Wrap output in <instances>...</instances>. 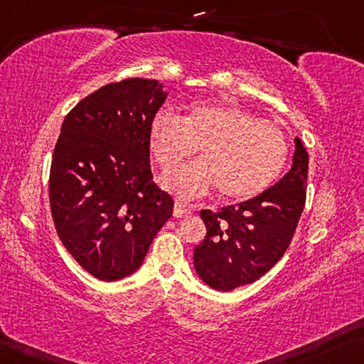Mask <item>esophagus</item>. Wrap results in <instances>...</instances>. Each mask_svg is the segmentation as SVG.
<instances>
[{
	"mask_svg": "<svg viewBox=\"0 0 364 364\" xmlns=\"http://www.w3.org/2000/svg\"><path fill=\"white\" fill-rule=\"evenodd\" d=\"M190 210H192V206H187V203H183L182 200H176V203H174V216L176 218L186 216Z\"/></svg>",
	"mask_w": 364,
	"mask_h": 364,
	"instance_id": "esophagus-1",
	"label": "esophagus"
}]
</instances>
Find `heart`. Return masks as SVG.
<instances>
[{
  "mask_svg": "<svg viewBox=\"0 0 364 364\" xmlns=\"http://www.w3.org/2000/svg\"><path fill=\"white\" fill-rule=\"evenodd\" d=\"M198 148L201 161L163 181L182 197L218 187L225 200L254 198L277 181L289 154L282 127L236 105L200 104L182 117L171 110L154 115L149 149L164 172L177 169Z\"/></svg>",
  "mask_w": 364,
  "mask_h": 364,
  "instance_id": "obj_1",
  "label": "heart"
}]
</instances>
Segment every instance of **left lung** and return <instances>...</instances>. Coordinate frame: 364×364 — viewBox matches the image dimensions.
I'll return each instance as SVG.
<instances>
[{"mask_svg":"<svg viewBox=\"0 0 364 364\" xmlns=\"http://www.w3.org/2000/svg\"><path fill=\"white\" fill-rule=\"evenodd\" d=\"M293 166L275 186L237 205L201 210L206 236L193 250L198 277L220 291L254 283L282 259L291 244L306 205L309 158L294 139Z\"/></svg>","mask_w":364,"mask_h":364,"instance_id":"obj_1","label":"left lung"}]
</instances>
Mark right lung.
Segmentation results:
<instances>
[{"mask_svg": "<svg viewBox=\"0 0 364 364\" xmlns=\"http://www.w3.org/2000/svg\"><path fill=\"white\" fill-rule=\"evenodd\" d=\"M166 99L156 80L105 85L65 117L48 178L50 211L65 249L102 282L132 275L174 200L153 181L149 127Z\"/></svg>", "mask_w": 364, "mask_h": 364, "instance_id": "right-lung-1", "label": "right lung"}]
</instances>
